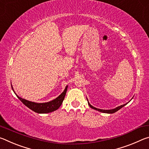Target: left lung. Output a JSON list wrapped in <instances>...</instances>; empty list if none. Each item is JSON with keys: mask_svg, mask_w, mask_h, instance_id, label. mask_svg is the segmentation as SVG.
I'll return each mask as SVG.
<instances>
[{"mask_svg": "<svg viewBox=\"0 0 149 149\" xmlns=\"http://www.w3.org/2000/svg\"><path fill=\"white\" fill-rule=\"evenodd\" d=\"M87 101H88V100H87ZM88 104H89V107H90L91 108H93V109H95V110H96L99 111V112H100L108 113V114H113V113L117 112V111H118L120 109H121V108L124 107L125 105L127 104V103H126V104H125L121 105V106H120V107H116V108H114V109H112V110H102V109H99V108H95V107H93L92 105L90 104V103H89V102H88Z\"/></svg>", "mask_w": 149, "mask_h": 149, "instance_id": "8db88e82", "label": "left lung"}]
</instances>
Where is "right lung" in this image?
Segmentation results:
<instances>
[{"label": "right lung", "instance_id": "obj_1", "mask_svg": "<svg viewBox=\"0 0 149 149\" xmlns=\"http://www.w3.org/2000/svg\"><path fill=\"white\" fill-rule=\"evenodd\" d=\"M11 86H12V90H13V91L14 92L13 87H12V85H11ZM67 89H68V85L65 87L64 91H63L61 94L58 96V97L56 98V99L51 100V101H49L48 102H43V103H37V102L29 101V100L22 99V98L18 97L15 92L14 93L16 95L17 97L22 102V103L26 105L27 107H28L29 109L34 111L35 112L39 113V114H46V113L52 112H53V111L56 110L58 108L62 105L63 100L64 99Z\"/></svg>", "mask_w": 149, "mask_h": 149}]
</instances>
